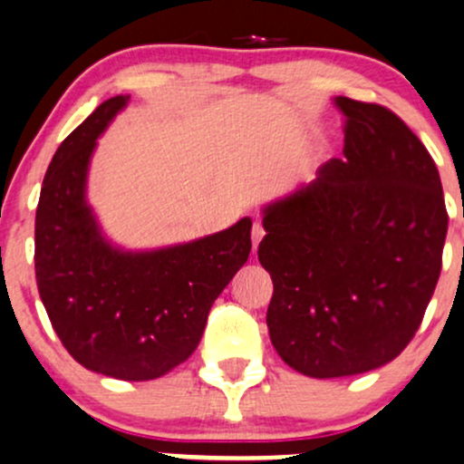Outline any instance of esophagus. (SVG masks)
<instances>
[{"label": "esophagus", "mask_w": 464, "mask_h": 464, "mask_svg": "<svg viewBox=\"0 0 464 464\" xmlns=\"http://www.w3.org/2000/svg\"><path fill=\"white\" fill-rule=\"evenodd\" d=\"M266 236V231H264V227L259 222H253V228H251V242H253V251H257L259 242H262V237Z\"/></svg>", "instance_id": "34e87169"}]
</instances>
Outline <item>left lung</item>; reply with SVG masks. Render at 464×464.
I'll use <instances>...</instances> for the list:
<instances>
[{
	"label": "left lung",
	"mask_w": 464,
	"mask_h": 464,
	"mask_svg": "<svg viewBox=\"0 0 464 464\" xmlns=\"http://www.w3.org/2000/svg\"><path fill=\"white\" fill-rule=\"evenodd\" d=\"M345 158L266 208V324L297 372L334 379L390 363L414 339L442 268L447 208L434 158L394 111L339 96Z\"/></svg>",
	"instance_id": "left-lung-1"
}]
</instances>
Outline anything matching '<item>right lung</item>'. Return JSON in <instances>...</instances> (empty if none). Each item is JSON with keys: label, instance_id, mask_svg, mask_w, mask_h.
Listing matches in <instances>:
<instances>
[{"label": "right lung", "instance_id": "obj_1", "mask_svg": "<svg viewBox=\"0 0 464 464\" xmlns=\"http://www.w3.org/2000/svg\"><path fill=\"white\" fill-rule=\"evenodd\" d=\"M125 101L101 103L53 156L34 218V275L74 361L111 379L151 381L198 348L213 302L251 253V220L160 251L111 248L85 205V174L96 139Z\"/></svg>", "mask_w": 464, "mask_h": 464}]
</instances>
